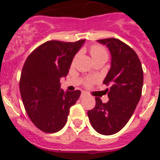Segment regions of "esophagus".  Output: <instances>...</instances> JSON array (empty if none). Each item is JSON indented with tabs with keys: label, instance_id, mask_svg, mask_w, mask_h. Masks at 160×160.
Wrapping results in <instances>:
<instances>
[{
	"label": "esophagus",
	"instance_id": "esophagus-1",
	"mask_svg": "<svg viewBox=\"0 0 160 160\" xmlns=\"http://www.w3.org/2000/svg\"><path fill=\"white\" fill-rule=\"evenodd\" d=\"M86 95H87V93L84 92V91H82V94H81V98L85 97Z\"/></svg>",
	"mask_w": 160,
	"mask_h": 160
}]
</instances>
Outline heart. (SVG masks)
<instances>
[{
  "label": "heart",
  "instance_id": "obj_1",
  "mask_svg": "<svg viewBox=\"0 0 160 160\" xmlns=\"http://www.w3.org/2000/svg\"><path fill=\"white\" fill-rule=\"evenodd\" d=\"M90 54L92 56L93 59L96 58H108V53H107V49L104 47L101 46H98V45H95V46H93L92 47L90 48ZM77 56L74 58V60L76 59ZM73 60V62H74ZM91 79H89L87 82H91Z\"/></svg>",
  "mask_w": 160,
  "mask_h": 160
}]
</instances>
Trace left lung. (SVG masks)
<instances>
[{
    "label": "left lung",
    "mask_w": 160,
    "mask_h": 160,
    "mask_svg": "<svg viewBox=\"0 0 160 160\" xmlns=\"http://www.w3.org/2000/svg\"><path fill=\"white\" fill-rule=\"evenodd\" d=\"M108 48L111 55V69L103 83L109 101L102 103L95 97L96 105L88 111L89 119L94 130L104 135H114L128 123L140 99L143 71L138 55L127 44L116 38L97 41Z\"/></svg>",
    "instance_id": "1"
}]
</instances>
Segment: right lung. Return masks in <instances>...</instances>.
<instances>
[{"instance_id": "1", "label": "right lung", "mask_w": 160, "mask_h": 160, "mask_svg": "<svg viewBox=\"0 0 160 160\" xmlns=\"http://www.w3.org/2000/svg\"><path fill=\"white\" fill-rule=\"evenodd\" d=\"M85 41L46 42L34 49L24 64L20 79L22 102L31 121L44 132L62 129L70 108L80 97V90L61 89L60 78L66 77Z\"/></svg>"}]
</instances>
